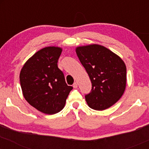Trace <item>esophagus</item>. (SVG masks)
<instances>
[{
    "mask_svg": "<svg viewBox=\"0 0 149 149\" xmlns=\"http://www.w3.org/2000/svg\"><path fill=\"white\" fill-rule=\"evenodd\" d=\"M73 88H75V89H76L77 88H78V83H76V82H75V83H73Z\"/></svg>",
    "mask_w": 149,
    "mask_h": 149,
    "instance_id": "esophagus-1",
    "label": "esophagus"
}]
</instances>
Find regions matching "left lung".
Listing matches in <instances>:
<instances>
[{"label":"left lung","instance_id":"8db88e82","mask_svg":"<svg viewBox=\"0 0 149 149\" xmlns=\"http://www.w3.org/2000/svg\"><path fill=\"white\" fill-rule=\"evenodd\" d=\"M77 56L92 82V90L85 95L92 109L105 110L116 104L126 88L127 71L125 62L118 55L97 44L78 46Z\"/></svg>","mask_w":149,"mask_h":149}]
</instances>
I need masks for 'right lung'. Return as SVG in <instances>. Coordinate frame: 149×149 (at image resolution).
<instances>
[{"mask_svg": "<svg viewBox=\"0 0 149 149\" xmlns=\"http://www.w3.org/2000/svg\"><path fill=\"white\" fill-rule=\"evenodd\" d=\"M62 48L45 47L28 59L19 74L23 96L31 106L45 114H55L64 109L72 90L58 68Z\"/></svg>", "mask_w": 149, "mask_h": 149, "instance_id": "1", "label": "right lung"}]
</instances>
